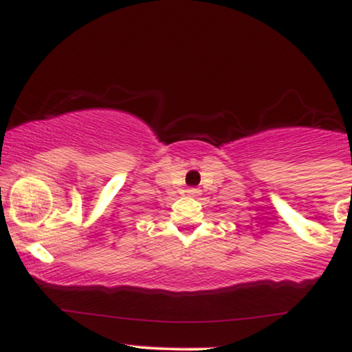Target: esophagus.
Returning a JSON list of instances; mask_svg holds the SVG:
<instances>
[{
    "mask_svg": "<svg viewBox=\"0 0 352 352\" xmlns=\"http://www.w3.org/2000/svg\"><path fill=\"white\" fill-rule=\"evenodd\" d=\"M187 195L188 197H199L200 195V190L199 188H187Z\"/></svg>",
    "mask_w": 352,
    "mask_h": 352,
    "instance_id": "obj_1",
    "label": "esophagus"
}]
</instances>
